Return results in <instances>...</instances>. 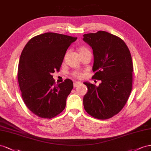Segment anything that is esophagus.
<instances>
[{
    "label": "esophagus",
    "instance_id": "esophagus-1",
    "mask_svg": "<svg viewBox=\"0 0 151 151\" xmlns=\"http://www.w3.org/2000/svg\"><path fill=\"white\" fill-rule=\"evenodd\" d=\"M81 85V83L80 82H78V81H75V82H74V83H73V87H74V88L78 87V85Z\"/></svg>",
    "mask_w": 151,
    "mask_h": 151
}]
</instances>
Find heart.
Listing matches in <instances>:
<instances>
[{
	"instance_id": "b5f03b06",
	"label": "heart",
	"mask_w": 151,
	"mask_h": 151,
	"mask_svg": "<svg viewBox=\"0 0 151 151\" xmlns=\"http://www.w3.org/2000/svg\"><path fill=\"white\" fill-rule=\"evenodd\" d=\"M85 50H87V49L85 48V47H81V48L79 49V52H82V51H84ZM72 75L75 77V78H80L82 77V73H81L80 71H75L74 73H72Z\"/></svg>"
}]
</instances>
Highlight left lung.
<instances>
[{
  "label": "left lung",
  "mask_w": 151,
  "mask_h": 151,
  "mask_svg": "<svg viewBox=\"0 0 151 151\" xmlns=\"http://www.w3.org/2000/svg\"><path fill=\"white\" fill-rule=\"evenodd\" d=\"M83 40L93 50L92 78L102 81L98 87L83 83L88 88L83 97L84 108L93 118L109 119L123 108L132 91L130 52L122 39L104 31L84 34Z\"/></svg>",
  "instance_id": "8db88e82"
}]
</instances>
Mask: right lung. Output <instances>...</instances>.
I'll list each match as a JSON object with an SVG mask.
<instances>
[{
    "label": "right lung",
    "mask_w": 151,
    "mask_h": 151,
    "mask_svg": "<svg viewBox=\"0 0 151 151\" xmlns=\"http://www.w3.org/2000/svg\"><path fill=\"white\" fill-rule=\"evenodd\" d=\"M76 39L59 33H43L31 38L21 52L18 70L21 96L38 117L50 119L65 108L73 83L66 79L55 85L52 74L59 70L68 48Z\"/></svg>",
    "instance_id": "right-lung-1"
}]
</instances>
